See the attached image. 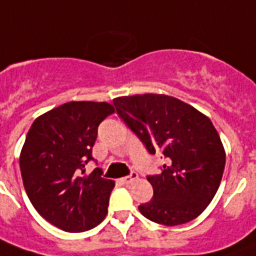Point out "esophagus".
<instances>
[{
  "instance_id": "34e87169",
  "label": "esophagus",
  "mask_w": 256,
  "mask_h": 256,
  "mask_svg": "<svg viewBox=\"0 0 256 256\" xmlns=\"http://www.w3.org/2000/svg\"><path fill=\"white\" fill-rule=\"evenodd\" d=\"M136 178H138V174H136L135 172H132L130 176H126V177L121 178V182L124 184H132V182H134Z\"/></svg>"
}]
</instances>
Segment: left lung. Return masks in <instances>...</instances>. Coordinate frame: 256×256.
<instances>
[{
    "label": "left lung",
    "instance_id": "obj_1",
    "mask_svg": "<svg viewBox=\"0 0 256 256\" xmlns=\"http://www.w3.org/2000/svg\"><path fill=\"white\" fill-rule=\"evenodd\" d=\"M118 116L150 151L166 158L161 174L148 177L154 198L139 206L158 224L194 220L214 199L225 168V150L211 120L173 96L160 94L113 98Z\"/></svg>",
    "mask_w": 256,
    "mask_h": 256
}]
</instances>
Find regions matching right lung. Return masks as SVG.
I'll return each mask as SVG.
<instances>
[{
  "mask_svg": "<svg viewBox=\"0 0 256 256\" xmlns=\"http://www.w3.org/2000/svg\"><path fill=\"white\" fill-rule=\"evenodd\" d=\"M109 102H70L38 116L26 136L19 164L24 190L40 216L68 233L95 228L108 214L114 181L87 174Z\"/></svg>",
  "mask_w": 256,
  "mask_h": 256,
  "instance_id": "right-lung-1",
  "label": "right lung"
}]
</instances>
